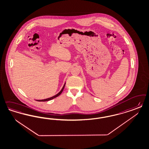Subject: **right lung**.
<instances>
[{
  "instance_id": "add662e5",
  "label": "right lung",
  "mask_w": 149,
  "mask_h": 149,
  "mask_svg": "<svg viewBox=\"0 0 149 149\" xmlns=\"http://www.w3.org/2000/svg\"><path fill=\"white\" fill-rule=\"evenodd\" d=\"M65 84H66V83H65V84H64V85H63V88L61 89V90L60 91L59 93H58V94H56L55 95L52 96V97H49L48 99H43V100H36V101H49V100H52L53 99H54V98H55V97H58V96H59V95L62 93L63 90V89H64V88H65Z\"/></svg>"
}]
</instances>
